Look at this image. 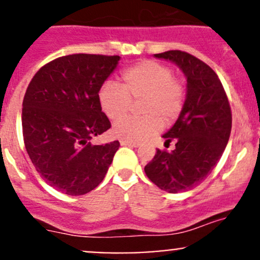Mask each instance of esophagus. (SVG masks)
Returning a JSON list of instances; mask_svg holds the SVG:
<instances>
[{"instance_id": "1", "label": "esophagus", "mask_w": 260, "mask_h": 260, "mask_svg": "<svg viewBox=\"0 0 260 260\" xmlns=\"http://www.w3.org/2000/svg\"><path fill=\"white\" fill-rule=\"evenodd\" d=\"M120 145L129 146V147H138V146H140V143L135 142V141H124V140H122V141H120Z\"/></svg>"}]
</instances>
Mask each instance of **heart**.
I'll list each match as a JSON object with an SVG mask.
<instances>
[{
  "label": "heart",
  "mask_w": 260,
  "mask_h": 260,
  "mask_svg": "<svg viewBox=\"0 0 260 260\" xmlns=\"http://www.w3.org/2000/svg\"><path fill=\"white\" fill-rule=\"evenodd\" d=\"M142 99L141 117L118 120L115 137L124 141H145L156 135L164 123H172L182 111L185 91L174 79L171 69L153 60H145L123 72L120 86L108 81L98 93V102L109 119H117L129 110L132 100Z\"/></svg>",
  "instance_id": "1"
}]
</instances>
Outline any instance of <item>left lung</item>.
Instances as JSON below:
<instances>
[{
    "label": "left lung",
    "instance_id": "obj_1",
    "mask_svg": "<svg viewBox=\"0 0 260 260\" xmlns=\"http://www.w3.org/2000/svg\"><path fill=\"white\" fill-rule=\"evenodd\" d=\"M153 56L177 65L187 81L182 111L162 136L165 143L175 141V149H157L145 167L154 185L177 193L198 186L216 166L232 132V111L216 73L200 59L180 50Z\"/></svg>",
    "mask_w": 260,
    "mask_h": 260
}]
</instances>
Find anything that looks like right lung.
I'll return each mask as SVG.
<instances>
[{"label":"right lung","mask_w":260,"mask_h":260,"mask_svg":"<svg viewBox=\"0 0 260 260\" xmlns=\"http://www.w3.org/2000/svg\"><path fill=\"white\" fill-rule=\"evenodd\" d=\"M119 56L73 54L44 65L22 102V133L36 171L67 195L90 192L106 177L119 142L89 141L111 128L98 93Z\"/></svg>","instance_id":"obj_1"}]
</instances>
